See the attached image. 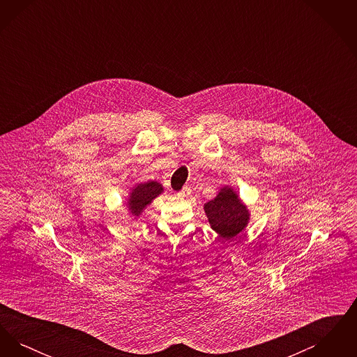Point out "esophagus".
I'll use <instances>...</instances> for the list:
<instances>
[{"instance_id":"esophagus-1","label":"esophagus","mask_w":357,"mask_h":357,"mask_svg":"<svg viewBox=\"0 0 357 357\" xmlns=\"http://www.w3.org/2000/svg\"><path fill=\"white\" fill-rule=\"evenodd\" d=\"M191 194V190H190V187H183L179 192H178V195L179 197H187V195H190Z\"/></svg>"}]
</instances>
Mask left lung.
<instances>
[{
  "mask_svg": "<svg viewBox=\"0 0 357 357\" xmlns=\"http://www.w3.org/2000/svg\"><path fill=\"white\" fill-rule=\"evenodd\" d=\"M204 213L220 237L229 241L234 239L246 227L249 211L237 194L230 187H223L220 194L204 204Z\"/></svg>",
  "mask_w": 357,
  "mask_h": 357,
  "instance_id": "8db88e82",
  "label": "left lung"
}]
</instances>
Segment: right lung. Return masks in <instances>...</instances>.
Wrapping results in <instances>:
<instances>
[{
	"instance_id": "1",
	"label": "right lung",
	"mask_w": 357,
	"mask_h": 357,
	"mask_svg": "<svg viewBox=\"0 0 357 357\" xmlns=\"http://www.w3.org/2000/svg\"><path fill=\"white\" fill-rule=\"evenodd\" d=\"M162 191H163V187L158 182H147V183L137 185L132 190L128 201L130 211L132 213V215L139 217L140 213L144 210V207L151 204L153 198H156Z\"/></svg>"
}]
</instances>
